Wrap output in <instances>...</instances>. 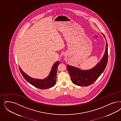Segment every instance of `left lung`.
I'll return each mask as SVG.
<instances>
[{"label":"left lung","instance_id":"left-lung-1","mask_svg":"<svg viewBox=\"0 0 121 121\" xmlns=\"http://www.w3.org/2000/svg\"><path fill=\"white\" fill-rule=\"evenodd\" d=\"M103 35L106 40L104 34ZM106 45L105 52L103 58L92 69L82 71L75 67L67 65V69L73 83L78 86L85 87L89 86L96 81L104 71L108 62V50L107 42Z\"/></svg>","mask_w":121,"mask_h":121}]
</instances>
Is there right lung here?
<instances>
[{"mask_svg": "<svg viewBox=\"0 0 121 121\" xmlns=\"http://www.w3.org/2000/svg\"><path fill=\"white\" fill-rule=\"evenodd\" d=\"M59 62L58 61L55 63L52 68L51 71L49 76L43 80L34 79L30 77L28 75L21 70V68L19 70L21 71L23 77L29 83L31 84L33 86L40 89H47L53 87L56 83L57 78V71Z\"/></svg>", "mask_w": 121, "mask_h": 121, "instance_id": "1", "label": "right lung"}]
</instances>
